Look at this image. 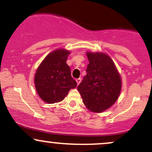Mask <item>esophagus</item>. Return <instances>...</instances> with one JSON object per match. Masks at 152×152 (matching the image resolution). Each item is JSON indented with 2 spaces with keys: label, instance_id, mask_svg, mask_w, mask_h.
<instances>
[{
  "label": "esophagus",
  "instance_id": "1",
  "mask_svg": "<svg viewBox=\"0 0 152 152\" xmlns=\"http://www.w3.org/2000/svg\"><path fill=\"white\" fill-rule=\"evenodd\" d=\"M81 78H77V79L76 80V83H77V85H78L80 83H81Z\"/></svg>",
  "mask_w": 152,
  "mask_h": 152
}]
</instances>
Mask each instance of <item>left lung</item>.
Here are the masks:
<instances>
[{
	"mask_svg": "<svg viewBox=\"0 0 152 152\" xmlns=\"http://www.w3.org/2000/svg\"><path fill=\"white\" fill-rule=\"evenodd\" d=\"M86 55L89 61L87 74L77 89L87 109L101 113L117 101L121 90V78L107 54L86 52Z\"/></svg>",
	"mask_w": 152,
	"mask_h": 152,
	"instance_id": "1",
	"label": "left lung"
}]
</instances>
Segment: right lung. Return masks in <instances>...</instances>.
Wrapping results in <instances>:
<instances>
[{"instance_id":"obj_1","label":"right lung","mask_w":152,"mask_h":152,"mask_svg":"<svg viewBox=\"0 0 152 152\" xmlns=\"http://www.w3.org/2000/svg\"><path fill=\"white\" fill-rule=\"evenodd\" d=\"M69 50L59 48L47 55L36 71L34 83L38 96L47 104L64 100L77 83L71 77V69L66 64Z\"/></svg>"}]
</instances>
